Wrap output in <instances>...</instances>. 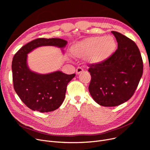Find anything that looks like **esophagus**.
<instances>
[{
  "label": "esophagus",
  "instance_id": "34e87169",
  "mask_svg": "<svg viewBox=\"0 0 150 150\" xmlns=\"http://www.w3.org/2000/svg\"><path fill=\"white\" fill-rule=\"evenodd\" d=\"M84 71V70H83V69H82L81 67H78L76 69V74H81Z\"/></svg>",
  "mask_w": 150,
  "mask_h": 150
}]
</instances>
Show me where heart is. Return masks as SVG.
<instances>
[{"instance_id":"heart-1","label":"heart","mask_w":150,"mask_h":150,"mask_svg":"<svg viewBox=\"0 0 150 150\" xmlns=\"http://www.w3.org/2000/svg\"><path fill=\"white\" fill-rule=\"evenodd\" d=\"M116 48V42L111 36L91 37L74 44L70 49L74 57L84 58L92 64L105 62Z\"/></svg>"}]
</instances>
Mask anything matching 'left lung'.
<instances>
[{"mask_svg": "<svg viewBox=\"0 0 150 150\" xmlns=\"http://www.w3.org/2000/svg\"><path fill=\"white\" fill-rule=\"evenodd\" d=\"M118 43L116 51L105 62L91 64V96L97 103L119 106L134 93L143 74V61L138 47L131 39L112 31Z\"/></svg>", "mask_w": 150, "mask_h": 150, "instance_id": "1", "label": "left lung"}]
</instances>
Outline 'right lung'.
<instances>
[{"label":"right lung","mask_w":150,"mask_h":150,"mask_svg":"<svg viewBox=\"0 0 150 150\" xmlns=\"http://www.w3.org/2000/svg\"><path fill=\"white\" fill-rule=\"evenodd\" d=\"M67 41L59 38H38L21 48L12 61L14 90L21 100L33 111L47 112L60 107L66 96L68 83L75 74L67 75L60 70L41 74L31 70L27 64V54L42 46H54L64 49Z\"/></svg>","instance_id":"right-lung-1"}]
</instances>
